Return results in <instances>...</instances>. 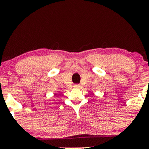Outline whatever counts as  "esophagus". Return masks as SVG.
Instances as JSON below:
<instances>
[{
	"instance_id": "esophagus-1",
	"label": "esophagus",
	"mask_w": 149,
	"mask_h": 149,
	"mask_svg": "<svg viewBox=\"0 0 149 149\" xmlns=\"http://www.w3.org/2000/svg\"><path fill=\"white\" fill-rule=\"evenodd\" d=\"M74 87H76V88H79V87H80V85H75Z\"/></svg>"
}]
</instances>
